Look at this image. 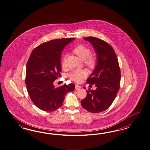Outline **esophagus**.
<instances>
[{
	"mask_svg": "<svg viewBox=\"0 0 150 150\" xmlns=\"http://www.w3.org/2000/svg\"><path fill=\"white\" fill-rule=\"evenodd\" d=\"M81 88V86L78 85H76V90H79Z\"/></svg>",
	"mask_w": 150,
	"mask_h": 150,
	"instance_id": "1",
	"label": "esophagus"
}]
</instances>
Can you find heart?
Masks as SVG:
<instances>
[{
  "label": "heart",
  "instance_id": "obj_1",
  "mask_svg": "<svg viewBox=\"0 0 150 150\" xmlns=\"http://www.w3.org/2000/svg\"><path fill=\"white\" fill-rule=\"evenodd\" d=\"M72 50L79 58L84 60L85 65L89 68H93L96 65L97 57L96 54L90 53L91 50L88 47L83 44H79L74 47ZM66 55H64L62 57V67H66ZM86 76L87 72L83 69H74L69 75L70 79L76 83H80Z\"/></svg>",
  "mask_w": 150,
  "mask_h": 150
}]
</instances>
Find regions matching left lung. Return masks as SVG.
<instances>
[{
	"mask_svg": "<svg viewBox=\"0 0 150 150\" xmlns=\"http://www.w3.org/2000/svg\"><path fill=\"white\" fill-rule=\"evenodd\" d=\"M84 39L92 44L97 57L96 68L86 81L88 84H95L96 89L88 88L81 105L89 112H100L111 105L119 90V64L115 51L108 43L92 36Z\"/></svg>",
	"mask_w": 150,
	"mask_h": 150,
	"instance_id": "obj_1",
	"label": "left lung"
}]
</instances>
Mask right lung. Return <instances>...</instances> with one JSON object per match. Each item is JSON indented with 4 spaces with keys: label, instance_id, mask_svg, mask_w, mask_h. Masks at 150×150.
I'll use <instances>...</instances> for the list:
<instances>
[{
    "label": "right lung",
    "instance_id": "1",
    "mask_svg": "<svg viewBox=\"0 0 150 150\" xmlns=\"http://www.w3.org/2000/svg\"><path fill=\"white\" fill-rule=\"evenodd\" d=\"M74 38L58 39L43 43L31 52L27 64L25 82L33 103L40 109L53 111L61 107L66 94L73 91V83L55 87L54 81L62 72L64 48Z\"/></svg>",
    "mask_w": 150,
    "mask_h": 150
}]
</instances>
